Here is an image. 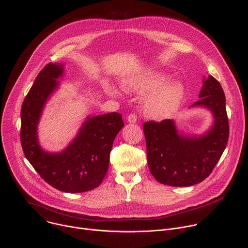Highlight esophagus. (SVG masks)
Instances as JSON below:
<instances>
[{
    "mask_svg": "<svg viewBox=\"0 0 248 248\" xmlns=\"http://www.w3.org/2000/svg\"><path fill=\"white\" fill-rule=\"evenodd\" d=\"M136 121H137V116H136L135 114L131 113V114H129V115L127 116V122H128V123L134 124V123H136Z\"/></svg>",
    "mask_w": 248,
    "mask_h": 248,
    "instance_id": "obj_1",
    "label": "esophagus"
}]
</instances>
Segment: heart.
Wrapping results in <instances>:
<instances>
[{
  "label": "heart",
  "instance_id": "heart-1",
  "mask_svg": "<svg viewBox=\"0 0 248 248\" xmlns=\"http://www.w3.org/2000/svg\"><path fill=\"white\" fill-rule=\"evenodd\" d=\"M167 77L156 70L136 74L123 81V87L127 92L139 94L149 93L144 100V111L153 118L163 119L172 115L184 99L185 90L178 81L167 82ZM107 91L115 95L117 91L107 86Z\"/></svg>",
  "mask_w": 248,
  "mask_h": 248
}]
</instances>
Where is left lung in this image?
<instances>
[{
	"instance_id": "left-lung-1",
	"label": "left lung",
	"mask_w": 248,
	"mask_h": 248,
	"mask_svg": "<svg viewBox=\"0 0 248 248\" xmlns=\"http://www.w3.org/2000/svg\"><path fill=\"white\" fill-rule=\"evenodd\" d=\"M199 97L192 106L209 108L215 118L213 127L203 136L179 134L171 120L149 121L143 124L148 167L160 184L191 186L203 182L227 146L230 126L226 97L220 82L209 76L203 80Z\"/></svg>"
}]
</instances>
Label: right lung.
<instances>
[{
    "label": "right lung",
    "instance_id": "obj_1",
    "mask_svg": "<svg viewBox=\"0 0 248 248\" xmlns=\"http://www.w3.org/2000/svg\"><path fill=\"white\" fill-rule=\"evenodd\" d=\"M62 65L46 64L38 74L21 107L20 142L23 153L41 178L56 189L78 193L100 186L107 173L114 139L124 124L120 113H109L88 118L78 135L59 154L41 149L37 139V124Z\"/></svg>",
    "mask_w": 248,
    "mask_h": 248
}]
</instances>
